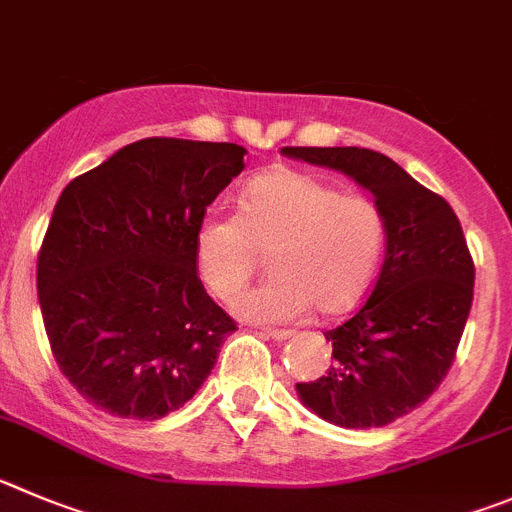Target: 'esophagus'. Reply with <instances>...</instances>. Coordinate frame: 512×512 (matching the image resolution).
Listing matches in <instances>:
<instances>
[{"label":"esophagus","instance_id":"esophagus-1","mask_svg":"<svg viewBox=\"0 0 512 512\" xmlns=\"http://www.w3.org/2000/svg\"><path fill=\"white\" fill-rule=\"evenodd\" d=\"M262 338H272V341H288L293 338V331H283V328H262Z\"/></svg>","mask_w":512,"mask_h":512}]
</instances>
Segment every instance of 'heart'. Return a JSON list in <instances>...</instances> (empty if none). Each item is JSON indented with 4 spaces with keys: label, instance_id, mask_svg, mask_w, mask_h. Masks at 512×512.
I'll return each instance as SVG.
<instances>
[{
    "label": "heart",
    "instance_id": "b5f03b06",
    "mask_svg": "<svg viewBox=\"0 0 512 512\" xmlns=\"http://www.w3.org/2000/svg\"><path fill=\"white\" fill-rule=\"evenodd\" d=\"M384 217L371 199L343 194L313 174L275 169L242 191L240 212L212 209L194 234L204 288L232 300L262 252L272 278L234 300L252 323H288L308 313H343L364 298L384 252Z\"/></svg>",
    "mask_w": 512,
    "mask_h": 512
}]
</instances>
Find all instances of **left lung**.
Masks as SVG:
<instances>
[{"instance_id": "left-lung-1", "label": "left lung", "mask_w": 512, "mask_h": 512, "mask_svg": "<svg viewBox=\"0 0 512 512\" xmlns=\"http://www.w3.org/2000/svg\"><path fill=\"white\" fill-rule=\"evenodd\" d=\"M280 154L341 171L381 209L379 280L353 318L326 331L336 358L331 369L295 391L336 427H386L427 401L455 361L475 285L460 219L439 194L371 148L285 146Z\"/></svg>"}]
</instances>
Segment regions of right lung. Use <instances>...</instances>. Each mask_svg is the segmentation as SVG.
I'll use <instances>...</instances> for the list:
<instances>
[{
  "instance_id": "obj_1",
  "label": "right lung",
  "mask_w": 512,
  "mask_h": 512,
  "mask_svg": "<svg viewBox=\"0 0 512 512\" xmlns=\"http://www.w3.org/2000/svg\"><path fill=\"white\" fill-rule=\"evenodd\" d=\"M245 154L143 138L62 189L37 295L57 366L103 412L154 422L212 374L234 321L199 280L194 234Z\"/></svg>"
}]
</instances>
